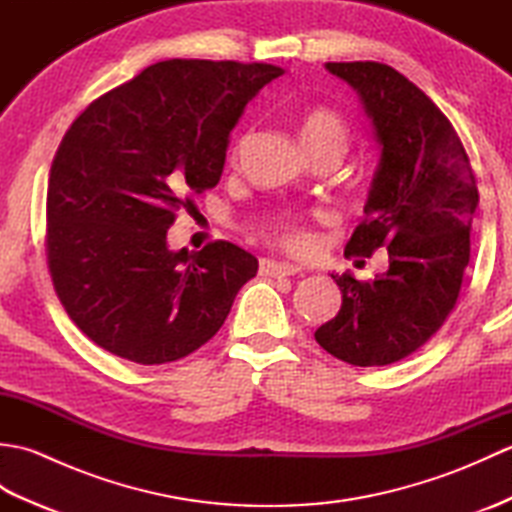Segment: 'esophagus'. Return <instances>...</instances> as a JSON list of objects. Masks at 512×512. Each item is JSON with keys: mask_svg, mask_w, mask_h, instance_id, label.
I'll list each match as a JSON object with an SVG mask.
<instances>
[{"mask_svg": "<svg viewBox=\"0 0 512 512\" xmlns=\"http://www.w3.org/2000/svg\"><path fill=\"white\" fill-rule=\"evenodd\" d=\"M297 264H284V262H275V259H262L259 262V275L264 277H288V275H297L299 273Z\"/></svg>", "mask_w": 512, "mask_h": 512, "instance_id": "34e87169", "label": "esophagus"}]
</instances>
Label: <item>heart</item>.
Listing matches in <instances>:
<instances>
[{"instance_id": "b5f03b06", "label": "heart", "mask_w": 512, "mask_h": 512, "mask_svg": "<svg viewBox=\"0 0 512 512\" xmlns=\"http://www.w3.org/2000/svg\"><path fill=\"white\" fill-rule=\"evenodd\" d=\"M299 136L301 143L306 147L308 154L319 149H343L345 138H347V125L343 121V116L332 110L328 105H312L308 110H303L299 116ZM250 134H244L237 138L235 149H233V158L242 154L246 143H248ZM262 237L268 244H273L286 253H306V250L312 246V233L306 226V222L297 215H279L273 222L264 226Z\"/></svg>"}]
</instances>
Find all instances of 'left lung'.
<instances>
[{
	"label": "left lung",
	"mask_w": 512,
	"mask_h": 512,
	"mask_svg": "<svg viewBox=\"0 0 512 512\" xmlns=\"http://www.w3.org/2000/svg\"><path fill=\"white\" fill-rule=\"evenodd\" d=\"M325 68L361 94L383 147L345 255L385 246L389 268L369 281L332 275L343 303L314 339L350 365H391L427 343L458 303L480 195L458 132L418 85L378 61Z\"/></svg>",
	"instance_id": "obj_1"
}]
</instances>
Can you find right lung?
Instances as JSON below:
<instances>
[{"label": "right lung", "instance_id": "1", "mask_svg": "<svg viewBox=\"0 0 512 512\" xmlns=\"http://www.w3.org/2000/svg\"><path fill=\"white\" fill-rule=\"evenodd\" d=\"M284 70L169 59L105 92L54 154L46 262L90 341L138 365L178 361L213 339L257 259L231 242L173 253L167 231L193 193L220 182L228 134Z\"/></svg>", "mask_w": 512, "mask_h": 512}]
</instances>
